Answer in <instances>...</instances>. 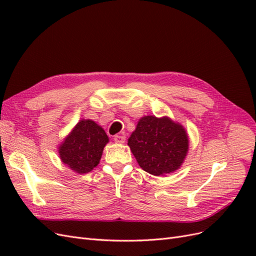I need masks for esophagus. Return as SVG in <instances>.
Returning a JSON list of instances; mask_svg holds the SVG:
<instances>
[{
	"mask_svg": "<svg viewBox=\"0 0 256 256\" xmlns=\"http://www.w3.org/2000/svg\"><path fill=\"white\" fill-rule=\"evenodd\" d=\"M126 141V136H114V142L118 143V144H122L125 143Z\"/></svg>",
	"mask_w": 256,
	"mask_h": 256,
	"instance_id": "34e87169",
	"label": "esophagus"
}]
</instances>
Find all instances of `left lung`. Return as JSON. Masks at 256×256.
Returning a JSON list of instances; mask_svg holds the SVG:
<instances>
[{
    "mask_svg": "<svg viewBox=\"0 0 256 256\" xmlns=\"http://www.w3.org/2000/svg\"><path fill=\"white\" fill-rule=\"evenodd\" d=\"M128 145L145 172L164 176L180 168L187 156L189 138L180 124L166 116L148 115L138 120Z\"/></svg>",
    "mask_w": 256,
    "mask_h": 256,
    "instance_id": "8db88e82",
    "label": "left lung"
}]
</instances>
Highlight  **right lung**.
I'll return each mask as SVG.
<instances>
[{"label":"right lung","mask_w":256,"mask_h":256,"mask_svg":"<svg viewBox=\"0 0 256 256\" xmlns=\"http://www.w3.org/2000/svg\"><path fill=\"white\" fill-rule=\"evenodd\" d=\"M108 142L104 130L94 120H81L60 145V158L76 173H88L98 166Z\"/></svg>","instance_id":"right-lung-1"}]
</instances>
